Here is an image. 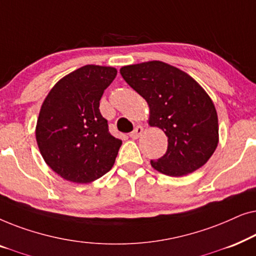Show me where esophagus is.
<instances>
[{
	"label": "esophagus",
	"instance_id": "34e87169",
	"mask_svg": "<svg viewBox=\"0 0 256 256\" xmlns=\"http://www.w3.org/2000/svg\"><path fill=\"white\" fill-rule=\"evenodd\" d=\"M142 132H143V127H142V126H136L135 129L130 132V134H129V136H130L132 140H136V138H138L140 136H141Z\"/></svg>",
	"mask_w": 256,
	"mask_h": 256
}]
</instances>
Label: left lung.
<instances>
[{
	"label": "left lung",
	"instance_id": "left-lung-1",
	"mask_svg": "<svg viewBox=\"0 0 256 256\" xmlns=\"http://www.w3.org/2000/svg\"><path fill=\"white\" fill-rule=\"evenodd\" d=\"M120 73L149 106V124L168 136L166 155L154 169L180 177L202 168L219 142L218 115L205 90L182 70L160 60L121 68Z\"/></svg>",
	"mask_w": 256,
	"mask_h": 256
}]
</instances>
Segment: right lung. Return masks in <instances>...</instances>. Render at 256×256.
<instances>
[{"instance_id":"1","label":"right lung","mask_w":256,"mask_h":256,"mask_svg":"<svg viewBox=\"0 0 256 256\" xmlns=\"http://www.w3.org/2000/svg\"><path fill=\"white\" fill-rule=\"evenodd\" d=\"M116 68L85 65L52 87L36 126L38 148L45 163L64 180L92 183L112 169L122 141L108 132L100 99Z\"/></svg>"}]
</instances>
